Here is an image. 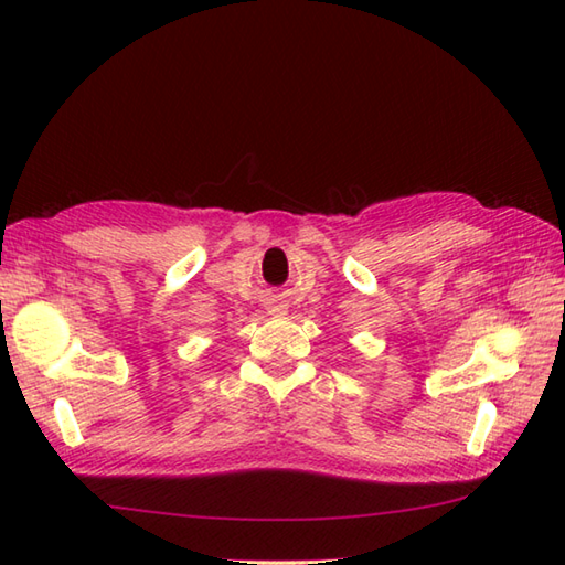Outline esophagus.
Masks as SVG:
<instances>
[{
	"label": "esophagus",
	"mask_w": 565,
	"mask_h": 565,
	"mask_svg": "<svg viewBox=\"0 0 565 565\" xmlns=\"http://www.w3.org/2000/svg\"><path fill=\"white\" fill-rule=\"evenodd\" d=\"M269 313H271V316H286V308H284V306H274V308L269 310Z\"/></svg>",
	"instance_id": "1"
}]
</instances>
